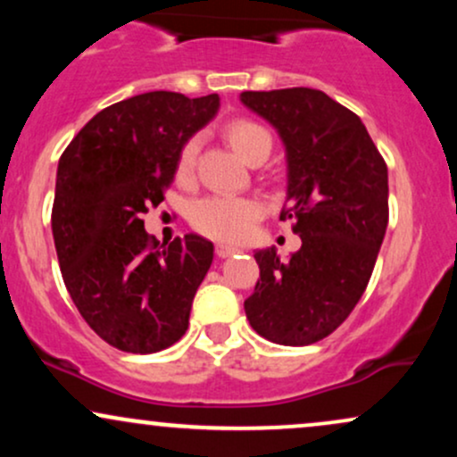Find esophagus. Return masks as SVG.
Masks as SVG:
<instances>
[{"label":"esophagus","mask_w":457,"mask_h":457,"mask_svg":"<svg viewBox=\"0 0 457 457\" xmlns=\"http://www.w3.org/2000/svg\"><path fill=\"white\" fill-rule=\"evenodd\" d=\"M238 246H232V245H223V243H219L217 246H214V253L219 255V258H229V255H234V253H238Z\"/></svg>","instance_id":"34e87169"}]
</instances>
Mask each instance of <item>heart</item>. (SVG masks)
<instances>
[{"mask_svg": "<svg viewBox=\"0 0 457 457\" xmlns=\"http://www.w3.org/2000/svg\"><path fill=\"white\" fill-rule=\"evenodd\" d=\"M229 144L246 162L258 161L260 156H269L272 139L269 130L258 122L246 118H236L225 127ZM199 152V139L188 137L178 150L176 174L180 180L191 178L195 170ZM262 217V204L253 197L236 195H208L197 199L188 211V221L197 232L214 240L238 243L251 234L253 225Z\"/></svg>", "mask_w": 457, "mask_h": 457, "instance_id": "obj_1", "label": "heart"}]
</instances>
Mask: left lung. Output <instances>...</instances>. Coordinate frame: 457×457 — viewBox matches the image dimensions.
<instances>
[{
  "instance_id": "1",
  "label": "left lung",
  "mask_w": 457,
  "mask_h": 457,
  "mask_svg": "<svg viewBox=\"0 0 457 457\" xmlns=\"http://www.w3.org/2000/svg\"><path fill=\"white\" fill-rule=\"evenodd\" d=\"M240 101L277 129L287 156L281 221L303 245L290 260L255 251L260 279L245 301L255 333L281 345L328 337L363 296L389 223L386 162L365 124L312 87L243 92Z\"/></svg>"
}]
</instances>
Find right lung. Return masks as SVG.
I'll return each instance as SVG.
<instances>
[{"instance_id":"add662e5","label":"right lung","mask_w":457,"mask_h":457,"mask_svg":"<svg viewBox=\"0 0 457 457\" xmlns=\"http://www.w3.org/2000/svg\"><path fill=\"white\" fill-rule=\"evenodd\" d=\"M217 109V94H139L94 115L57 165L51 229L66 290L94 333L124 353L176 344L212 264L211 240L159 245L141 214L165 199L178 150Z\"/></svg>"}]
</instances>
